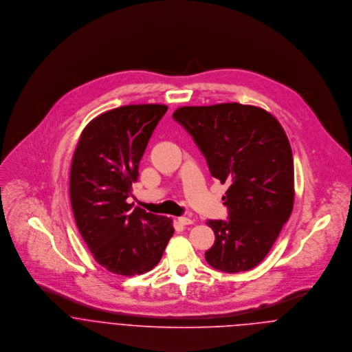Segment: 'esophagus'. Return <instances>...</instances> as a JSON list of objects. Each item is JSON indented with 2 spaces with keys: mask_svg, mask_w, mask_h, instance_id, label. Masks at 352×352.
<instances>
[{
  "mask_svg": "<svg viewBox=\"0 0 352 352\" xmlns=\"http://www.w3.org/2000/svg\"><path fill=\"white\" fill-rule=\"evenodd\" d=\"M177 221H179L182 225H184V226L194 223V219H191V218H188V217H180V218H177Z\"/></svg>",
  "mask_w": 352,
  "mask_h": 352,
  "instance_id": "obj_1",
  "label": "esophagus"
}]
</instances>
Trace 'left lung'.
<instances>
[{"label":"left lung","instance_id":"obj_1","mask_svg":"<svg viewBox=\"0 0 352 352\" xmlns=\"http://www.w3.org/2000/svg\"><path fill=\"white\" fill-rule=\"evenodd\" d=\"M204 155L210 173L229 188V219H210L215 243L206 261L236 274L268 254L294 204V162L280 123L263 108L239 102L182 107L173 112Z\"/></svg>","mask_w":352,"mask_h":352}]
</instances>
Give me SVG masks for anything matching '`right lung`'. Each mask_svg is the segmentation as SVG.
Masks as SVG:
<instances>
[{
  "label": "right lung",
  "instance_id": "obj_1",
  "mask_svg": "<svg viewBox=\"0 0 352 352\" xmlns=\"http://www.w3.org/2000/svg\"><path fill=\"white\" fill-rule=\"evenodd\" d=\"M168 107L124 105L91 120L70 168V201L77 228L95 260L112 274L151 271L173 236L172 219L127 203L140 161Z\"/></svg>",
  "mask_w": 352,
  "mask_h": 352
}]
</instances>
